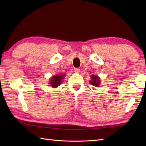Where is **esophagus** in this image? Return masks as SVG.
<instances>
[{
	"mask_svg": "<svg viewBox=\"0 0 146 146\" xmlns=\"http://www.w3.org/2000/svg\"><path fill=\"white\" fill-rule=\"evenodd\" d=\"M73 70H74V72L76 73H80V69L78 68H74Z\"/></svg>",
	"mask_w": 146,
	"mask_h": 146,
	"instance_id": "obj_1",
	"label": "esophagus"
}]
</instances>
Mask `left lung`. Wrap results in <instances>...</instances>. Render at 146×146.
I'll return each instance as SVG.
<instances>
[{
    "mask_svg": "<svg viewBox=\"0 0 146 146\" xmlns=\"http://www.w3.org/2000/svg\"><path fill=\"white\" fill-rule=\"evenodd\" d=\"M92 80L90 81V83L92 85L95 86H100V79L97 75H92L91 76Z\"/></svg>",
    "mask_w": 146,
    "mask_h": 146,
    "instance_id": "8db88e82",
    "label": "left lung"
}]
</instances>
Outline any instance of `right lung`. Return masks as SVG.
Masks as SVG:
<instances>
[{
    "label": "right lung",
    "instance_id": "1",
    "mask_svg": "<svg viewBox=\"0 0 146 146\" xmlns=\"http://www.w3.org/2000/svg\"><path fill=\"white\" fill-rule=\"evenodd\" d=\"M64 74H63V75H62V74H61V75H56L52 76V78L49 80L50 81L49 84L53 88L58 87V86H60L61 84L62 81L64 79Z\"/></svg>",
    "mask_w": 146,
    "mask_h": 146
}]
</instances>
